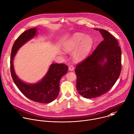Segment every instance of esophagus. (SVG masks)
<instances>
[{
  "mask_svg": "<svg viewBox=\"0 0 134 134\" xmlns=\"http://www.w3.org/2000/svg\"><path fill=\"white\" fill-rule=\"evenodd\" d=\"M74 69V66L72 65H70L69 66V70L70 71H72Z\"/></svg>",
  "mask_w": 134,
  "mask_h": 134,
  "instance_id": "34e87169",
  "label": "esophagus"
}]
</instances>
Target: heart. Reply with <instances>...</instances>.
Wrapping results in <instances>:
<instances>
[{
	"label": "heart",
	"mask_w": 134,
	"mask_h": 134,
	"mask_svg": "<svg viewBox=\"0 0 134 134\" xmlns=\"http://www.w3.org/2000/svg\"><path fill=\"white\" fill-rule=\"evenodd\" d=\"M93 45L91 36H85L84 34L76 33L72 35L64 45L65 51L69 52L76 49L74 53V58L76 61H80L88 54Z\"/></svg>",
	"instance_id": "b5f03b06"
}]
</instances>
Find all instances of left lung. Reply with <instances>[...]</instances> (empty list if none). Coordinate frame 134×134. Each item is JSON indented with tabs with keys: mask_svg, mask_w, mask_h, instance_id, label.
<instances>
[{
	"mask_svg": "<svg viewBox=\"0 0 134 134\" xmlns=\"http://www.w3.org/2000/svg\"><path fill=\"white\" fill-rule=\"evenodd\" d=\"M104 40L75 69L76 88L85 98L101 96L116 83L121 70V51L118 41L105 30L95 29ZM106 62H104V59Z\"/></svg>",
	"mask_w": 134,
	"mask_h": 134,
	"instance_id": "obj_1",
	"label": "left lung"
}]
</instances>
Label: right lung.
<instances>
[{
    "instance_id": "obj_1",
    "label": "right lung",
    "mask_w": 134,
    "mask_h": 134,
    "mask_svg": "<svg viewBox=\"0 0 134 134\" xmlns=\"http://www.w3.org/2000/svg\"><path fill=\"white\" fill-rule=\"evenodd\" d=\"M36 34L35 28L29 29L22 33L15 41L12 49L10 61L11 75L18 88L26 98L36 102L48 103L58 96L60 91V80L67 73L68 67L64 64H52L47 74L40 82L34 84H28L17 77L13 64L14 57L19 48L33 38Z\"/></svg>"
}]
</instances>
